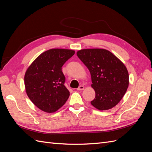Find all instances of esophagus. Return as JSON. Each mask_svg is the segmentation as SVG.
I'll list each match as a JSON object with an SVG mask.
<instances>
[{
	"label": "esophagus",
	"mask_w": 152,
	"mask_h": 152,
	"mask_svg": "<svg viewBox=\"0 0 152 152\" xmlns=\"http://www.w3.org/2000/svg\"><path fill=\"white\" fill-rule=\"evenodd\" d=\"M84 89H85V87H84L83 86H82V85H81V86H80L78 87V88H77V91H82V90H83Z\"/></svg>",
	"instance_id": "34e87169"
}]
</instances>
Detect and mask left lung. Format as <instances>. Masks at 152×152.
<instances>
[{"label":"left lung","mask_w":152,"mask_h":152,"mask_svg":"<svg viewBox=\"0 0 152 152\" xmlns=\"http://www.w3.org/2000/svg\"><path fill=\"white\" fill-rule=\"evenodd\" d=\"M76 54L91 74V87L95 91L91 105L100 111L114 107L129 86V74L125 65L105 49H82Z\"/></svg>","instance_id":"1"}]
</instances>
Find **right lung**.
<instances>
[{"label": "right lung", "mask_w": 152, "mask_h": 152, "mask_svg": "<svg viewBox=\"0 0 152 152\" xmlns=\"http://www.w3.org/2000/svg\"><path fill=\"white\" fill-rule=\"evenodd\" d=\"M75 53L70 49H50L41 54L27 69L24 75L26 94L43 111H57L68 100L70 93L64 85L61 67Z\"/></svg>", "instance_id": "1"}]
</instances>
